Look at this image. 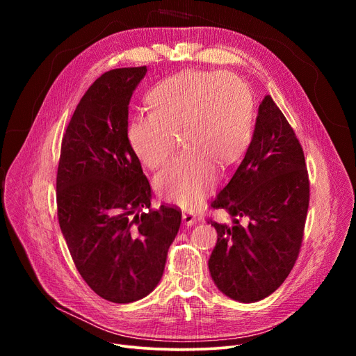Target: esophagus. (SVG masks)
Masks as SVG:
<instances>
[{
  "label": "esophagus",
  "instance_id": "obj_1",
  "mask_svg": "<svg viewBox=\"0 0 356 356\" xmlns=\"http://www.w3.org/2000/svg\"><path fill=\"white\" fill-rule=\"evenodd\" d=\"M196 220H197V215L193 211L183 212V222L186 225H192V223H195Z\"/></svg>",
  "mask_w": 356,
  "mask_h": 356
}]
</instances>
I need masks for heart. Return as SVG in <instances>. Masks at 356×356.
<instances>
[{"label":"heart","mask_w":356,"mask_h":356,"mask_svg":"<svg viewBox=\"0 0 356 356\" xmlns=\"http://www.w3.org/2000/svg\"><path fill=\"white\" fill-rule=\"evenodd\" d=\"M149 112L129 121L128 141L147 167L160 168L172 156L175 134L186 148L156 180L157 191L191 208L216 180V167L235 163L251 138L252 93L229 72H181L148 93Z\"/></svg>","instance_id":"obj_1"}]
</instances>
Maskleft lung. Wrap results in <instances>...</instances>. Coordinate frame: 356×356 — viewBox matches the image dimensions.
I'll return each instance as SVG.
<instances>
[{
	"instance_id": "left-lung-1",
	"label": "left lung",
	"mask_w": 356,
	"mask_h": 356,
	"mask_svg": "<svg viewBox=\"0 0 356 356\" xmlns=\"http://www.w3.org/2000/svg\"><path fill=\"white\" fill-rule=\"evenodd\" d=\"M309 200L302 144L267 95L244 160L211 202L231 216L229 223L208 220L218 232L209 271L223 294L254 303L283 284L302 248Z\"/></svg>"
}]
</instances>
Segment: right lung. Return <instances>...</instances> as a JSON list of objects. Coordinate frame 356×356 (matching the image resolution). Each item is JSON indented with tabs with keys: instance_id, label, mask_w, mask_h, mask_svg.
Masks as SVG:
<instances>
[{
	"instance_id": "add662e5",
	"label": "right lung",
	"mask_w": 356,
	"mask_h": 356,
	"mask_svg": "<svg viewBox=\"0 0 356 356\" xmlns=\"http://www.w3.org/2000/svg\"><path fill=\"white\" fill-rule=\"evenodd\" d=\"M147 66L105 72L85 92L62 138L58 219L85 283L112 303L152 293L181 211L152 208V188L131 147L128 104Z\"/></svg>"
}]
</instances>
